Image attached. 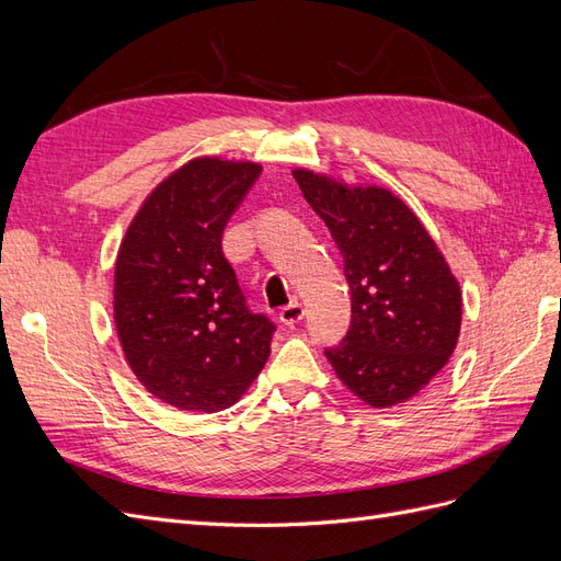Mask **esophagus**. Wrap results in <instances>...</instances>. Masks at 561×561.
I'll list each match as a JSON object with an SVG mask.
<instances>
[{
    "label": "esophagus",
    "instance_id": "1",
    "mask_svg": "<svg viewBox=\"0 0 561 561\" xmlns=\"http://www.w3.org/2000/svg\"><path fill=\"white\" fill-rule=\"evenodd\" d=\"M278 318H280V322H283L285 328H295L297 322L304 318V309H301V304H297V301L287 304V307H283V309H280Z\"/></svg>",
    "mask_w": 561,
    "mask_h": 561
}]
</instances>
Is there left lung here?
<instances>
[{
    "label": "left lung",
    "mask_w": 561,
    "mask_h": 561,
    "mask_svg": "<svg viewBox=\"0 0 561 561\" xmlns=\"http://www.w3.org/2000/svg\"><path fill=\"white\" fill-rule=\"evenodd\" d=\"M304 198L344 254L351 328L325 351L369 407L414 398L449 363L461 332V287L414 210L377 184L293 171Z\"/></svg>",
    "instance_id": "left-lung-1"
}]
</instances>
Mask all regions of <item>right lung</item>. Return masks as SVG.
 <instances>
[{
	"label": "right lung",
	"instance_id": "right-lung-1",
	"mask_svg": "<svg viewBox=\"0 0 561 561\" xmlns=\"http://www.w3.org/2000/svg\"><path fill=\"white\" fill-rule=\"evenodd\" d=\"M260 163L198 157L135 213L114 264V325L133 375L184 412H222L257 379L274 322L245 307L222 252Z\"/></svg>",
	"mask_w": 561,
	"mask_h": 561
}]
</instances>
